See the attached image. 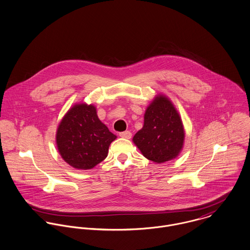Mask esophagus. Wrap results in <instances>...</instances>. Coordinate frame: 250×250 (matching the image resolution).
<instances>
[{"label":"esophagus","mask_w":250,"mask_h":250,"mask_svg":"<svg viewBox=\"0 0 250 250\" xmlns=\"http://www.w3.org/2000/svg\"><path fill=\"white\" fill-rule=\"evenodd\" d=\"M119 137L123 138V139H131L132 138V133L130 131H125V132H121L119 133Z\"/></svg>","instance_id":"esophagus-1"}]
</instances>
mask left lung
Listing matches in <instances>:
<instances>
[{"label":"left lung","mask_w":250,"mask_h":250,"mask_svg":"<svg viewBox=\"0 0 250 250\" xmlns=\"http://www.w3.org/2000/svg\"><path fill=\"white\" fill-rule=\"evenodd\" d=\"M185 140L184 126L171 101L164 96L155 97L144 114V124L133 142L148 160L162 164L176 158Z\"/></svg>","instance_id":"obj_1"}]
</instances>
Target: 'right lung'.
<instances>
[{
	"label": "right lung",
	"mask_w": 250,
	"mask_h": 250,
	"mask_svg": "<svg viewBox=\"0 0 250 250\" xmlns=\"http://www.w3.org/2000/svg\"><path fill=\"white\" fill-rule=\"evenodd\" d=\"M116 139L97 116L93 105L76 104L61 121L56 142L62 158L74 168L91 169L104 161Z\"/></svg>",
	"instance_id": "1"
}]
</instances>
